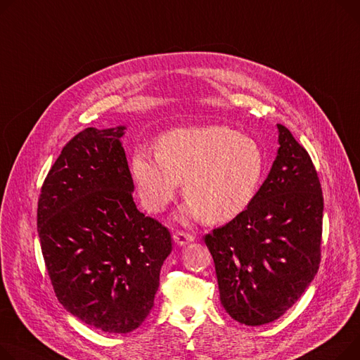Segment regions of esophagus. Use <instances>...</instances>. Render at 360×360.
Returning <instances> with one entry per match:
<instances>
[{
    "instance_id": "esophagus-1",
    "label": "esophagus",
    "mask_w": 360,
    "mask_h": 360,
    "mask_svg": "<svg viewBox=\"0 0 360 360\" xmlns=\"http://www.w3.org/2000/svg\"><path fill=\"white\" fill-rule=\"evenodd\" d=\"M174 242L178 245V246H185L191 242H194V236L189 234V233H185V231H176L174 236Z\"/></svg>"
}]
</instances>
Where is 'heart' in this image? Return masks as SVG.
<instances>
[{"label":"heart","instance_id":"obj_1","mask_svg":"<svg viewBox=\"0 0 360 360\" xmlns=\"http://www.w3.org/2000/svg\"><path fill=\"white\" fill-rule=\"evenodd\" d=\"M130 167L140 200L149 211H163L184 179L188 200L178 217L219 224L250 205L265 171V156L255 139L214 124L165 133L158 152L136 149Z\"/></svg>","mask_w":360,"mask_h":360}]
</instances>
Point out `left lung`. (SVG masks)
Listing matches in <instances>:
<instances>
[{
  "mask_svg": "<svg viewBox=\"0 0 360 360\" xmlns=\"http://www.w3.org/2000/svg\"><path fill=\"white\" fill-rule=\"evenodd\" d=\"M271 172L250 205L204 237L229 316L262 326L290 309L320 265L323 193L307 150L282 124Z\"/></svg>",
  "mask_w": 360,
  "mask_h": 360,
  "instance_id": "8db88e82",
  "label": "left lung"
}]
</instances>
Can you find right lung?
<instances>
[{"mask_svg":"<svg viewBox=\"0 0 360 360\" xmlns=\"http://www.w3.org/2000/svg\"><path fill=\"white\" fill-rule=\"evenodd\" d=\"M126 126L88 127L62 149L37 207L41 253L59 302L105 333L149 316L169 231L140 212L122 139Z\"/></svg>","mask_w":360,"mask_h":360,"instance_id":"right-lung-1","label":"right lung"}]
</instances>
